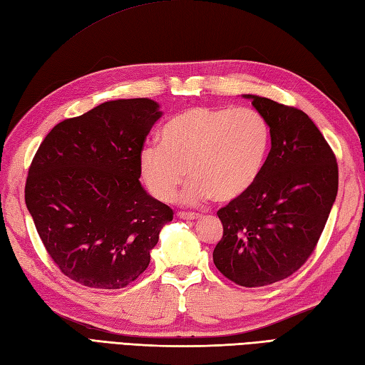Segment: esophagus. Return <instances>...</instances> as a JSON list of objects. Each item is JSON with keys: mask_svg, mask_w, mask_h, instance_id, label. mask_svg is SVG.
Returning <instances> with one entry per match:
<instances>
[{"mask_svg": "<svg viewBox=\"0 0 365 365\" xmlns=\"http://www.w3.org/2000/svg\"><path fill=\"white\" fill-rule=\"evenodd\" d=\"M177 216H179L180 219H186V221H194V219L200 217L199 213H194V211H179L177 213Z\"/></svg>", "mask_w": 365, "mask_h": 365, "instance_id": "1", "label": "esophagus"}]
</instances>
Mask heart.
<instances>
[{
    "instance_id": "heart-1",
    "label": "heart",
    "mask_w": 365,
    "mask_h": 365,
    "mask_svg": "<svg viewBox=\"0 0 365 365\" xmlns=\"http://www.w3.org/2000/svg\"><path fill=\"white\" fill-rule=\"evenodd\" d=\"M270 125L255 108L192 107L171 118L160 132V144L140 152V173L154 197L173 200L185 182L183 200L213 197L230 202L257 182L270 149Z\"/></svg>"
}]
</instances>
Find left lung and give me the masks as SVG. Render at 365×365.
<instances>
[{
	"mask_svg": "<svg viewBox=\"0 0 365 365\" xmlns=\"http://www.w3.org/2000/svg\"><path fill=\"white\" fill-rule=\"evenodd\" d=\"M270 125V148L257 182L217 211L224 233L213 261L245 287L291 277L312 255L336 200L333 149L297 107L247 95Z\"/></svg>",
	"mask_w": 365,
	"mask_h": 365,
	"instance_id": "obj_1",
	"label": "left lung"
}]
</instances>
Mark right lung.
<instances>
[{
  "instance_id": "right-lung-1",
  "label": "right lung",
  "mask_w": 365,
  "mask_h": 365,
  "mask_svg": "<svg viewBox=\"0 0 365 365\" xmlns=\"http://www.w3.org/2000/svg\"><path fill=\"white\" fill-rule=\"evenodd\" d=\"M162 112L118 99L53 127L28 171L24 200L54 264L93 289H121L150 261L173 210L140 183V152Z\"/></svg>"
}]
</instances>
